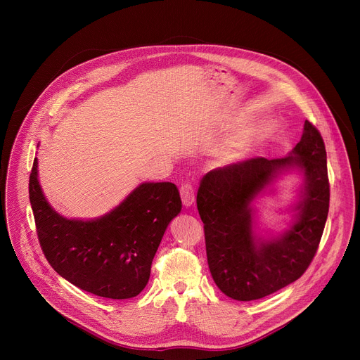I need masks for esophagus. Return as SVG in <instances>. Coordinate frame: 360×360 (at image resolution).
<instances>
[{
  "label": "esophagus",
  "instance_id": "obj_1",
  "mask_svg": "<svg viewBox=\"0 0 360 360\" xmlns=\"http://www.w3.org/2000/svg\"><path fill=\"white\" fill-rule=\"evenodd\" d=\"M181 198H182V203L185 205L186 208L192 207L195 202V188L192 184H184L181 186Z\"/></svg>",
  "mask_w": 360,
  "mask_h": 360
}]
</instances>
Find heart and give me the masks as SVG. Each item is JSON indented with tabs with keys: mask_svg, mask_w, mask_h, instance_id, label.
Masks as SVG:
<instances>
[{
	"mask_svg": "<svg viewBox=\"0 0 360 360\" xmlns=\"http://www.w3.org/2000/svg\"><path fill=\"white\" fill-rule=\"evenodd\" d=\"M249 142H250V132L246 129H242L233 136L229 150L233 153V155H240V153H243L248 149ZM228 158H231V155H228L226 160Z\"/></svg>",
	"mask_w": 360,
	"mask_h": 360,
	"instance_id": "b5f03b06",
	"label": "heart"
}]
</instances>
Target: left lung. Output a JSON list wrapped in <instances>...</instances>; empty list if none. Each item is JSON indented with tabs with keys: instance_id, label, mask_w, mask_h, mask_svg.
I'll list each match as a JSON object with an SVG mask.
<instances>
[{
	"instance_id": "1",
	"label": "left lung",
	"mask_w": 360,
	"mask_h": 360,
	"mask_svg": "<svg viewBox=\"0 0 360 360\" xmlns=\"http://www.w3.org/2000/svg\"><path fill=\"white\" fill-rule=\"evenodd\" d=\"M288 173L302 181L292 219L278 234H261L255 203ZM196 207L211 275L226 296L255 300L295 282L314 259L329 212L326 149L319 131L304 121L288 157L252 158L210 171L200 179Z\"/></svg>"
}]
</instances>
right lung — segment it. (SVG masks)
Returning a JSON list of instances; mask_svg holds the SVG:
<instances>
[{"label":"right lung","mask_w":360,"mask_h":360,"mask_svg":"<svg viewBox=\"0 0 360 360\" xmlns=\"http://www.w3.org/2000/svg\"><path fill=\"white\" fill-rule=\"evenodd\" d=\"M30 202L49 265L77 288L108 299H129L143 290L162 236L182 210L175 184L142 182L108 214L70 219L46 200L37 158Z\"/></svg>","instance_id":"add662e5"}]
</instances>
